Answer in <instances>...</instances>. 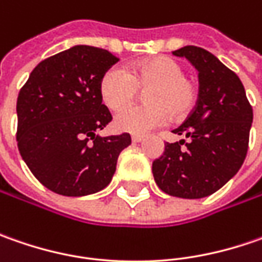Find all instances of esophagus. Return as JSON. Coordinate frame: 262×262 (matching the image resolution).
<instances>
[{
    "label": "esophagus",
    "instance_id": "esophagus-1",
    "mask_svg": "<svg viewBox=\"0 0 262 262\" xmlns=\"http://www.w3.org/2000/svg\"><path fill=\"white\" fill-rule=\"evenodd\" d=\"M131 140H133V143H140V141H143V140H144V137L134 134V136H131Z\"/></svg>",
    "mask_w": 262,
    "mask_h": 262
}]
</instances>
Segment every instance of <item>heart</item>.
Segmentation results:
<instances>
[{
    "label": "heart",
    "mask_w": 262,
    "mask_h": 262,
    "mask_svg": "<svg viewBox=\"0 0 262 262\" xmlns=\"http://www.w3.org/2000/svg\"><path fill=\"white\" fill-rule=\"evenodd\" d=\"M146 105L133 106L119 112L115 126L129 134H147L170 121L191 115L198 100L195 80L184 74V67L170 56H155L136 62L125 71L112 67L100 80V97L111 111H119L144 92Z\"/></svg>",
    "instance_id": "heart-1"
}]
</instances>
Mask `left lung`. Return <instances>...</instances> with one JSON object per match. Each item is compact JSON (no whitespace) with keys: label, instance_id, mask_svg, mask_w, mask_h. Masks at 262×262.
Masks as SVG:
<instances>
[{"label":"left lung","instance_id":"8db88e82","mask_svg":"<svg viewBox=\"0 0 262 262\" xmlns=\"http://www.w3.org/2000/svg\"><path fill=\"white\" fill-rule=\"evenodd\" d=\"M173 55L186 58L198 71V102L185 122L173 129L188 143H166L163 155L153 162V176L169 195L204 198L244 165L254 114L239 77L211 52L189 45Z\"/></svg>","mask_w":262,"mask_h":262}]
</instances>
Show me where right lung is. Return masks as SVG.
<instances>
[{"label": "right lung", "instance_id": "right-lung-1", "mask_svg": "<svg viewBox=\"0 0 262 262\" xmlns=\"http://www.w3.org/2000/svg\"><path fill=\"white\" fill-rule=\"evenodd\" d=\"M116 62L109 51L76 45L39 62L18 93V151L36 179L59 195L106 188L131 144L126 133L96 134L112 121L99 86Z\"/></svg>", "mask_w": 262, "mask_h": 262}]
</instances>
